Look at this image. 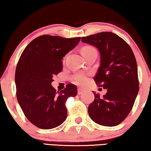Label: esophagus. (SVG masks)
Returning a JSON list of instances; mask_svg holds the SVG:
<instances>
[{"label":"esophagus","instance_id":"esophagus-1","mask_svg":"<svg viewBox=\"0 0 151 151\" xmlns=\"http://www.w3.org/2000/svg\"><path fill=\"white\" fill-rule=\"evenodd\" d=\"M84 92V90L82 89V88H78V95H80V94H82V93Z\"/></svg>","mask_w":151,"mask_h":151}]
</instances>
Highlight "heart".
<instances>
[{
	"label": "heart",
	"instance_id": "obj_1",
	"mask_svg": "<svg viewBox=\"0 0 151 151\" xmlns=\"http://www.w3.org/2000/svg\"><path fill=\"white\" fill-rule=\"evenodd\" d=\"M81 51L83 56H85L86 55L95 52V51H96V50L94 47L91 46H85L82 47ZM71 79L72 82L76 84H78V85H84V84L86 83L88 80L87 76H86V74L82 73H76L73 74L71 76Z\"/></svg>",
	"mask_w": 151,
	"mask_h": 151
}]
</instances>
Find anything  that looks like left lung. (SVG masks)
Instances as JSON below:
<instances>
[{"label":"left lung","mask_w":151,"mask_h":151,"mask_svg":"<svg viewBox=\"0 0 151 151\" xmlns=\"http://www.w3.org/2000/svg\"><path fill=\"white\" fill-rule=\"evenodd\" d=\"M84 43L93 45L100 53V66L93 80L106 88L88 108L91 119L105 127H115L124 120L133 108L139 91L137 62L131 47L115 34L103 32L82 37Z\"/></svg>","instance_id":"8db88e82"}]
</instances>
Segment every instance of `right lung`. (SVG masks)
<instances>
[{"label":"right lung","mask_w":151,"mask_h":151,"mask_svg":"<svg viewBox=\"0 0 151 151\" xmlns=\"http://www.w3.org/2000/svg\"><path fill=\"white\" fill-rule=\"evenodd\" d=\"M80 38L42 35L33 40L20 55L15 73L16 97L28 120L41 129L62 124L67 116L66 101L77 96L73 84L56 91L51 83L53 76L63 71L62 59Z\"/></svg>","instance_id":"1"}]
</instances>
